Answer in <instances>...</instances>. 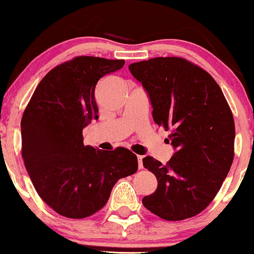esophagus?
I'll list each match as a JSON object with an SVG mask.
<instances>
[{
	"instance_id": "1",
	"label": "esophagus",
	"mask_w": 254,
	"mask_h": 254,
	"mask_svg": "<svg viewBox=\"0 0 254 254\" xmlns=\"http://www.w3.org/2000/svg\"><path fill=\"white\" fill-rule=\"evenodd\" d=\"M137 160H138V168L142 170V168H143V161H142V160H143V156L138 155L137 156Z\"/></svg>"
}]
</instances>
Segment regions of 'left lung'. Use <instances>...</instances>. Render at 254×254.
<instances>
[{
	"instance_id": "8db88e82",
	"label": "left lung",
	"mask_w": 254,
	"mask_h": 254,
	"mask_svg": "<svg viewBox=\"0 0 254 254\" xmlns=\"http://www.w3.org/2000/svg\"><path fill=\"white\" fill-rule=\"evenodd\" d=\"M129 70L149 95L154 122L171 130L167 141L176 149L166 165L143 159L157 188L142 203L166 221L196 216L217 194L234 159L229 105L211 75L185 58H150Z\"/></svg>"
}]
</instances>
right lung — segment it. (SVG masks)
<instances>
[{
    "instance_id": "1",
    "label": "right lung",
    "mask_w": 254,
    "mask_h": 254,
    "mask_svg": "<svg viewBox=\"0 0 254 254\" xmlns=\"http://www.w3.org/2000/svg\"><path fill=\"white\" fill-rule=\"evenodd\" d=\"M124 60L78 56L40 81L21 119L22 159L34 189L57 214L84 218L100 210L121 178L137 171L127 148L103 151L83 144L82 130L98 119L95 87Z\"/></svg>"
}]
</instances>
